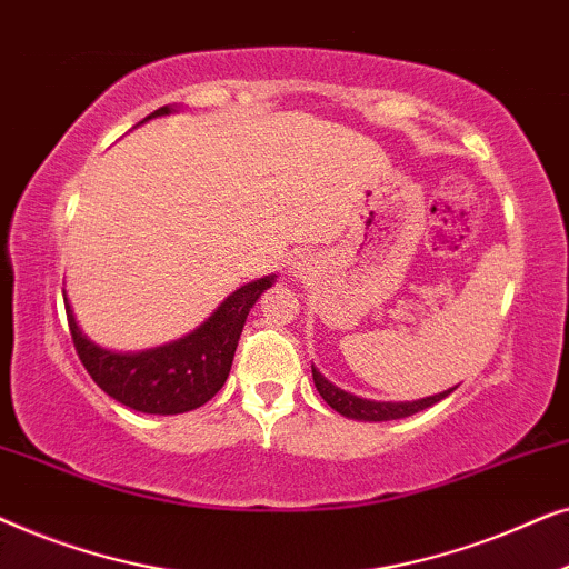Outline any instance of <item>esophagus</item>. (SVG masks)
Listing matches in <instances>:
<instances>
[{
    "mask_svg": "<svg viewBox=\"0 0 569 569\" xmlns=\"http://www.w3.org/2000/svg\"><path fill=\"white\" fill-rule=\"evenodd\" d=\"M313 271H316V261L310 259V256H298V259L290 263V271H287V274L298 282V279H308Z\"/></svg>",
    "mask_w": 569,
    "mask_h": 569,
    "instance_id": "1",
    "label": "esophagus"
}]
</instances>
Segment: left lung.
<instances>
[{"label":"left lung","instance_id":"left-lung-1","mask_svg":"<svg viewBox=\"0 0 569 569\" xmlns=\"http://www.w3.org/2000/svg\"><path fill=\"white\" fill-rule=\"evenodd\" d=\"M313 383L318 388V393L323 396V401L329 403L333 411H339V415L347 419H357V422H388V419L411 417V415H417V411L438 403L440 399H446L450 391H456V386H453V388H448V391L425 396V399H417V401L362 399V396H355V393L345 391V388H339L337 383H331V380L326 378L323 372L316 368V365H313Z\"/></svg>","mask_w":569,"mask_h":569}]
</instances>
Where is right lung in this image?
<instances>
[{
  "mask_svg": "<svg viewBox=\"0 0 569 569\" xmlns=\"http://www.w3.org/2000/svg\"><path fill=\"white\" fill-rule=\"evenodd\" d=\"M176 111L178 106H162L144 121ZM274 282L277 274H269L238 287L191 333L142 352H116L96 345L77 323L67 292L64 308L77 355L92 380L123 407L166 417L199 409L220 391L230 376L246 318Z\"/></svg>",
  "mask_w": 569,
  "mask_h": 569,
  "instance_id": "add662e5",
  "label": "right lung"
}]
</instances>
